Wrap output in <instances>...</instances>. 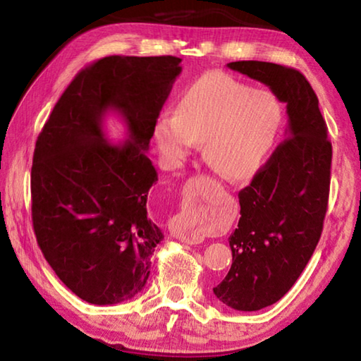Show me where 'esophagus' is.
<instances>
[{"label": "esophagus", "mask_w": 361, "mask_h": 361, "mask_svg": "<svg viewBox=\"0 0 361 361\" xmlns=\"http://www.w3.org/2000/svg\"><path fill=\"white\" fill-rule=\"evenodd\" d=\"M173 237L185 243H200L204 240V234L197 229V226L192 223V219L186 215H178V223L173 229Z\"/></svg>", "instance_id": "obj_1"}]
</instances>
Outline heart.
Wrapping results in <instances>:
<instances>
[{
	"label": "heart",
	"instance_id": "b5f03b06",
	"mask_svg": "<svg viewBox=\"0 0 361 361\" xmlns=\"http://www.w3.org/2000/svg\"><path fill=\"white\" fill-rule=\"evenodd\" d=\"M280 124L282 108L272 94L213 71L189 85L176 114L157 121L154 140L173 164L188 156L194 142H204L202 154L212 170L239 180L261 166Z\"/></svg>",
	"mask_w": 361,
	"mask_h": 361
}]
</instances>
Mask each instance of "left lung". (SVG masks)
Wrapping results in <instances>:
<instances>
[{
  "mask_svg": "<svg viewBox=\"0 0 361 361\" xmlns=\"http://www.w3.org/2000/svg\"><path fill=\"white\" fill-rule=\"evenodd\" d=\"M228 66L266 84L288 114L286 138L239 192L240 219L229 237L232 266L213 288L226 305L252 312L288 293L320 240L333 149L319 99L302 73L258 60Z\"/></svg>",
  "mask_w": 361,
  "mask_h": 361,
  "instance_id": "obj_1",
  "label": "left lung"
}]
</instances>
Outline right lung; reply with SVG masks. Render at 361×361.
<instances>
[{
	"mask_svg": "<svg viewBox=\"0 0 361 361\" xmlns=\"http://www.w3.org/2000/svg\"><path fill=\"white\" fill-rule=\"evenodd\" d=\"M180 62L172 56L97 60L65 89L36 140V240L57 277L90 304L138 295L164 239L146 207L157 181L146 151ZM108 111L126 122L124 144H108L102 133Z\"/></svg>",
	"mask_w": 361,
	"mask_h": 361,
	"instance_id": "obj_1",
	"label": "right lung"
}]
</instances>
